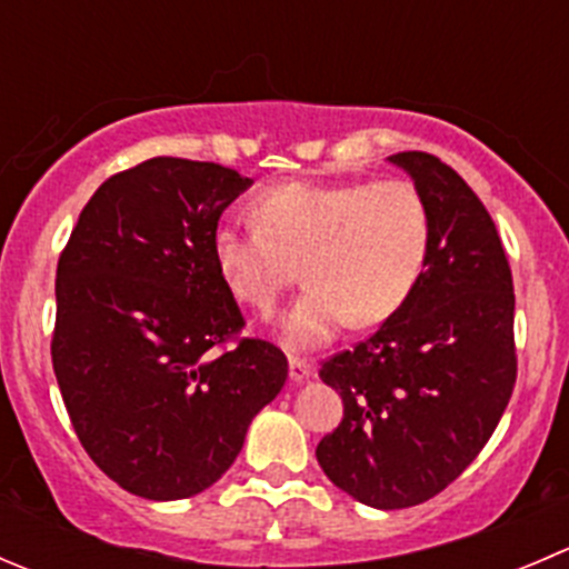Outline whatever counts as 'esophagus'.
Instances as JSON below:
<instances>
[{"instance_id":"1","label":"esophagus","mask_w":569,"mask_h":569,"mask_svg":"<svg viewBox=\"0 0 569 569\" xmlns=\"http://www.w3.org/2000/svg\"><path fill=\"white\" fill-rule=\"evenodd\" d=\"M311 375H313V363L308 361V358L289 356V378L295 380V383H302V380H308Z\"/></svg>"}]
</instances>
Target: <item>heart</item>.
<instances>
[{"mask_svg": "<svg viewBox=\"0 0 569 569\" xmlns=\"http://www.w3.org/2000/svg\"><path fill=\"white\" fill-rule=\"evenodd\" d=\"M252 219L213 230V263L230 295L263 317L302 269L308 286L283 319L291 350L328 345L347 322L372 328L395 317L431 256V211L408 180H297L261 191Z\"/></svg>", "mask_w": 569, "mask_h": 569, "instance_id": "obj_1", "label": "heart"}]
</instances>
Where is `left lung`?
<instances>
[{"label":"left lung","instance_id":"obj_1","mask_svg":"<svg viewBox=\"0 0 569 569\" xmlns=\"http://www.w3.org/2000/svg\"><path fill=\"white\" fill-rule=\"evenodd\" d=\"M433 224L406 306L319 378L345 402L317 445L325 476L375 509H408L453 483L498 428L517 380L515 283L492 217L459 172L397 152Z\"/></svg>","mask_w":569,"mask_h":569}]
</instances>
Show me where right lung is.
I'll return each mask as SVG.
<instances>
[{
	"label": "right lung",
	"mask_w": 569,
	"mask_h": 569,
	"mask_svg": "<svg viewBox=\"0 0 569 569\" xmlns=\"http://www.w3.org/2000/svg\"><path fill=\"white\" fill-rule=\"evenodd\" d=\"M247 186L219 163L150 158L93 191L60 252L54 378L86 453L138 498L217 483L289 378L280 347L239 339L211 256Z\"/></svg>",
	"instance_id": "1"
}]
</instances>
